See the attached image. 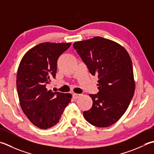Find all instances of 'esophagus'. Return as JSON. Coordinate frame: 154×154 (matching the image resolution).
I'll return each instance as SVG.
<instances>
[{"label": "esophagus", "mask_w": 154, "mask_h": 154, "mask_svg": "<svg viewBox=\"0 0 154 154\" xmlns=\"http://www.w3.org/2000/svg\"><path fill=\"white\" fill-rule=\"evenodd\" d=\"M81 95V94H77V93H74V94L73 95V98L75 99H77V98L80 97Z\"/></svg>", "instance_id": "obj_1"}]
</instances>
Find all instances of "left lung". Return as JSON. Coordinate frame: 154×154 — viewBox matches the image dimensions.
I'll return each instance as SVG.
<instances>
[{
  "instance_id": "obj_1",
  "label": "left lung",
  "mask_w": 154,
  "mask_h": 154,
  "mask_svg": "<svg viewBox=\"0 0 154 154\" xmlns=\"http://www.w3.org/2000/svg\"><path fill=\"white\" fill-rule=\"evenodd\" d=\"M73 47L90 73L99 79L98 94L89 95L93 105L84 111V117L96 127H109L124 114L134 95L130 56L121 45L101 37L75 42Z\"/></svg>"
}]
</instances>
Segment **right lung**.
I'll return each instance as SVG.
<instances>
[{
    "label": "right lung",
    "mask_w": 154,
    "mask_h": 154,
    "mask_svg": "<svg viewBox=\"0 0 154 154\" xmlns=\"http://www.w3.org/2000/svg\"><path fill=\"white\" fill-rule=\"evenodd\" d=\"M71 43L46 42L36 45L21 59L17 75V89L22 110L33 125L46 129L59 123L71 102L70 93L48 89L55 79L59 57Z\"/></svg>",
    "instance_id": "1"
}]
</instances>
